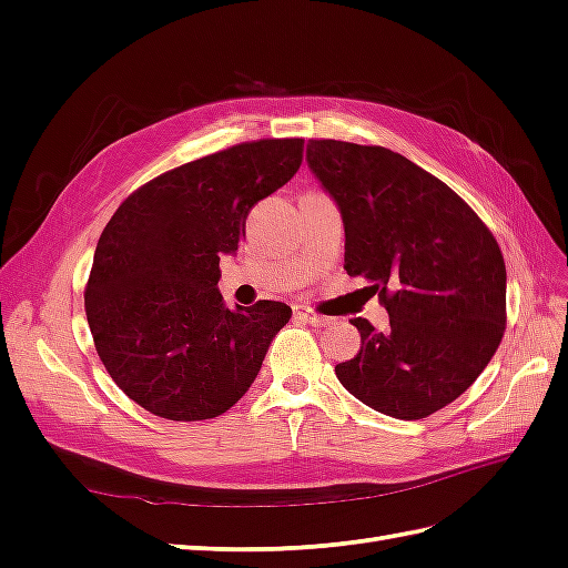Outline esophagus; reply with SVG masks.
<instances>
[{"label": "esophagus", "mask_w": 568, "mask_h": 568, "mask_svg": "<svg viewBox=\"0 0 568 568\" xmlns=\"http://www.w3.org/2000/svg\"><path fill=\"white\" fill-rule=\"evenodd\" d=\"M294 320L305 322V324H313V326L329 324V317H322V315L313 313L311 307H305V305H294Z\"/></svg>", "instance_id": "1"}]
</instances>
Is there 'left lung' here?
Instances as JSON below:
<instances>
[{
  "instance_id": "8db88e82",
  "label": "left lung",
  "mask_w": 568,
  "mask_h": 568,
  "mask_svg": "<svg viewBox=\"0 0 568 568\" xmlns=\"http://www.w3.org/2000/svg\"><path fill=\"white\" fill-rule=\"evenodd\" d=\"M307 165L346 230V272L365 277L390 329L355 317L363 346L336 365L348 393L395 419L450 405L486 369L507 322L500 246L453 189L384 146L307 142Z\"/></svg>"
}]
</instances>
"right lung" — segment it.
Here are the masks:
<instances>
[{
  "label": "right lung",
  "instance_id": "obj_1",
  "mask_svg": "<svg viewBox=\"0 0 568 568\" xmlns=\"http://www.w3.org/2000/svg\"><path fill=\"white\" fill-rule=\"evenodd\" d=\"M303 140H261L184 163L132 192L99 236L84 288L94 348L151 415L213 419L255 382L291 320L280 301L234 311L220 255L246 236L253 205L296 175Z\"/></svg>",
  "mask_w": 568,
  "mask_h": 568
}]
</instances>
